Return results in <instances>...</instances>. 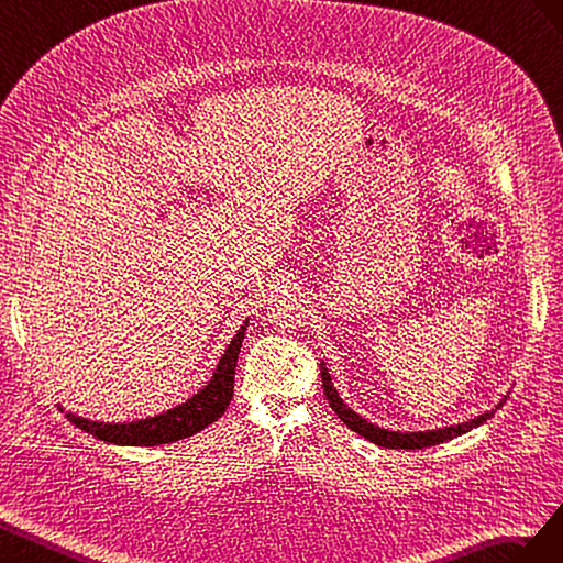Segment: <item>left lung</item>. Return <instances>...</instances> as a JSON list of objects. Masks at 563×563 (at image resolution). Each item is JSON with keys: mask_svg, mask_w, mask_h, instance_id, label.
Returning a JSON list of instances; mask_svg holds the SVG:
<instances>
[{"mask_svg": "<svg viewBox=\"0 0 563 563\" xmlns=\"http://www.w3.org/2000/svg\"><path fill=\"white\" fill-rule=\"evenodd\" d=\"M320 375H323V391H325V398L328 404L332 406L334 415L340 417V420L351 429L361 433L363 439H367L371 443H377L382 448H404V451H420V448H429V445H439L443 441H451L455 437H462V433L472 431L474 427H481L486 420H490V417L495 415V410H500L503 404L507 400V396L497 404L495 408L486 410L484 415L474 417V420L470 422H462V424H451V427H441V429H427V431H391V429H384L379 424H373L367 422L363 415H358L356 410H351L340 391L334 389L332 384V377H330V371L325 367V363L320 361Z\"/></svg>", "mask_w": 563, "mask_h": 563, "instance_id": "left-lung-1", "label": "left lung"}]
</instances>
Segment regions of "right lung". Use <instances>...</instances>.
<instances>
[{"label":"right lung","mask_w":563,"mask_h":563,"mask_svg":"<svg viewBox=\"0 0 563 563\" xmlns=\"http://www.w3.org/2000/svg\"><path fill=\"white\" fill-rule=\"evenodd\" d=\"M247 323L250 320L240 325L231 344L223 351V356L217 363V371L212 373V379L207 382L198 394L186 398L184 404L174 406L165 412H157L153 417H141V420L126 422L87 420V417L75 412H66V417L75 427L91 433V437L115 445H163L192 437V433H198L205 427L217 422L231 404L238 353L240 346H243Z\"/></svg>","instance_id":"add662e5"}]
</instances>
